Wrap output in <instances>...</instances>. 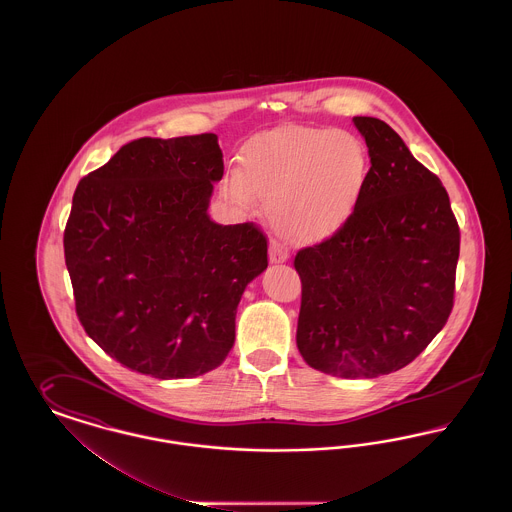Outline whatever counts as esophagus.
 Masks as SVG:
<instances>
[{
  "instance_id": "1",
  "label": "esophagus",
  "mask_w": 512,
  "mask_h": 512,
  "mask_svg": "<svg viewBox=\"0 0 512 512\" xmlns=\"http://www.w3.org/2000/svg\"><path fill=\"white\" fill-rule=\"evenodd\" d=\"M268 259H270V263H286L290 259V251L286 245L272 240L270 249H268Z\"/></svg>"
}]
</instances>
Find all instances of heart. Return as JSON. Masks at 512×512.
I'll return each instance as SVG.
<instances>
[{"mask_svg":"<svg viewBox=\"0 0 512 512\" xmlns=\"http://www.w3.org/2000/svg\"><path fill=\"white\" fill-rule=\"evenodd\" d=\"M370 172L365 146L349 132L293 126L245 149L226 190L247 203L268 201V219L290 242H322L355 213Z\"/></svg>","mask_w":512,"mask_h":512,"instance_id":"1","label":"heart"}]
</instances>
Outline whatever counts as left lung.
<instances>
[{
    "instance_id": "8db88e82",
    "label": "left lung",
    "mask_w": 512,
    "mask_h": 512,
    "mask_svg": "<svg viewBox=\"0 0 512 512\" xmlns=\"http://www.w3.org/2000/svg\"><path fill=\"white\" fill-rule=\"evenodd\" d=\"M353 122L368 147V182L345 226L293 259L301 278L295 340L320 372L376 378L413 363L445 326L461 232L441 180L390 124Z\"/></svg>"
}]
</instances>
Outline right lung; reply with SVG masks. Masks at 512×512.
Listing matches in <instances>:
<instances>
[{"mask_svg": "<svg viewBox=\"0 0 512 512\" xmlns=\"http://www.w3.org/2000/svg\"><path fill=\"white\" fill-rule=\"evenodd\" d=\"M222 172L215 134L140 138L76 186L63 236L76 315L130 370L195 378L234 345L245 286L268 267L267 236L209 219Z\"/></svg>", "mask_w": 512, "mask_h": 512, "instance_id": "right-lung-1", "label": "right lung"}]
</instances>
